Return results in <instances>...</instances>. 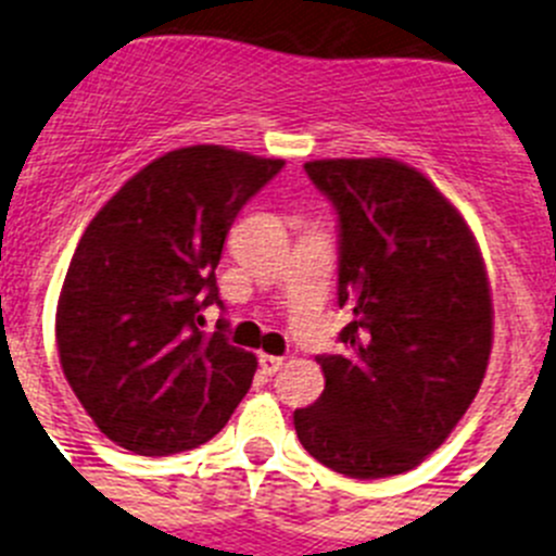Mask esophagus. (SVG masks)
<instances>
[{"instance_id": "obj_1", "label": "esophagus", "mask_w": 556, "mask_h": 556, "mask_svg": "<svg viewBox=\"0 0 556 556\" xmlns=\"http://www.w3.org/2000/svg\"><path fill=\"white\" fill-rule=\"evenodd\" d=\"M258 366H262L264 375H275V371H278L283 366V358H281V355L262 353V355H258Z\"/></svg>"}]
</instances>
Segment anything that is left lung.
Instances as JSON below:
<instances>
[{
    "instance_id": "obj_1",
    "label": "left lung",
    "mask_w": 556,
    "mask_h": 556,
    "mask_svg": "<svg viewBox=\"0 0 556 556\" xmlns=\"http://www.w3.org/2000/svg\"><path fill=\"white\" fill-rule=\"evenodd\" d=\"M305 173L339 215L344 355H319L325 391L294 410L300 444L355 480L410 471L475 402L493 341L485 264L430 178L396 160H317Z\"/></svg>"
}]
</instances>
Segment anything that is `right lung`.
Listing matches in <instances>:
<instances>
[{
    "label": "right lung",
    "instance_id": "right-lung-1",
    "mask_svg": "<svg viewBox=\"0 0 556 556\" xmlns=\"http://www.w3.org/2000/svg\"><path fill=\"white\" fill-rule=\"evenodd\" d=\"M283 160L190 146L131 176L81 233L58 303L65 380L101 432L146 457L195 450L226 427L256 355L203 333L223 305L215 269L239 208Z\"/></svg>",
    "mask_w": 556,
    "mask_h": 556
}]
</instances>
